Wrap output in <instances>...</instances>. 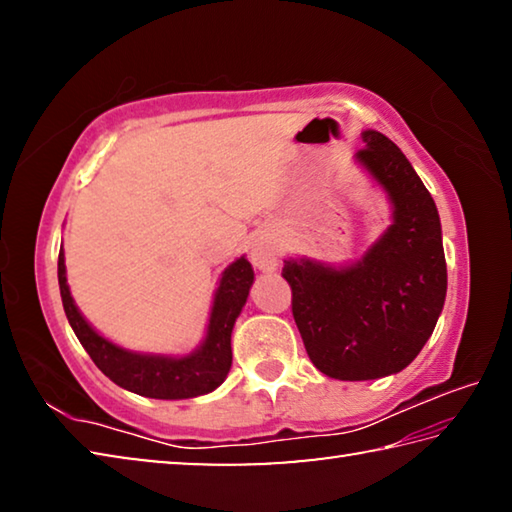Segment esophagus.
Instances as JSON below:
<instances>
[{"instance_id":"34e87169","label":"esophagus","mask_w":512,"mask_h":512,"mask_svg":"<svg viewBox=\"0 0 512 512\" xmlns=\"http://www.w3.org/2000/svg\"><path fill=\"white\" fill-rule=\"evenodd\" d=\"M280 246L275 244L271 237H255L250 241V262H253L259 271H275L280 264Z\"/></svg>"}]
</instances>
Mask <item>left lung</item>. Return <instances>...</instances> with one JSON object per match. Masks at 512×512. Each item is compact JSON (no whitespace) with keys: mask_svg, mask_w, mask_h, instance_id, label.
Masks as SVG:
<instances>
[{"mask_svg":"<svg viewBox=\"0 0 512 512\" xmlns=\"http://www.w3.org/2000/svg\"><path fill=\"white\" fill-rule=\"evenodd\" d=\"M357 160L393 201V225L357 264L284 262L291 311L314 366L343 381L400 372L418 357L445 305L447 264L436 203L406 160L377 131Z\"/></svg>","mask_w":512,"mask_h":512,"instance_id":"left-lung-1","label":"left lung"}]
</instances>
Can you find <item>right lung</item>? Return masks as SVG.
I'll return each instance as SVG.
<instances>
[{
	"instance_id": "right-lung-1",
	"label": "right lung",
	"mask_w": 512,
	"mask_h": 512,
	"mask_svg": "<svg viewBox=\"0 0 512 512\" xmlns=\"http://www.w3.org/2000/svg\"><path fill=\"white\" fill-rule=\"evenodd\" d=\"M253 277V266L246 257L225 268L214 296L205 343L189 357L169 359L121 350L94 332L69 296L65 255L58 253L60 298H63L65 314L76 339L81 341L85 352L90 354V359L97 363L103 375L110 377L117 386L137 395L155 397V400H187V397L205 395L228 377L232 366L230 334L237 316L241 314V307L246 305Z\"/></svg>"
}]
</instances>
